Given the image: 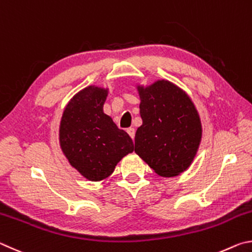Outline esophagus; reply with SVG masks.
Returning a JSON list of instances; mask_svg holds the SVG:
<instances>
[{
  "instance_id": "34e87169",
  "label": "esophagus",
  "mask_w": 252,
  "mask_h": 252,
  "mask_svg": "<svg viewBox=\"0 0 252 252\" xmlns=\"http://www.w3.org/2000/svg\"><path fill=\"white\" fill-rule=\"evenodd\" d=\"M126 131H127V134L130 136V138L134 140V138H135V129L133 128V127H130V128H127Z\"/></svg>"
}]
</instances>
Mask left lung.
Instances as JSON below:
<instances>
[{"label": "left lung", "instance_id": "left-lung-1", "mask_svg": "<svg viewBox=\"0 0 252 252\" xmlns=\"http://www.w3.org/2000/svg\"><path fill=\"white\" fill-rule=\"evenodd\" d=\"M143 125L135 135V153L161 177L186 170L201 140V122L186 93L165 79L137 86Z\"/></svg>", "mask_w": 252, "mask_h": 252}]
</instances>
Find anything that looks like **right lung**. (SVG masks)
I'll use <instances>...</instances> for the list:
<instances>
[{"mask_svg": "<svg viewBox=\"0 0 252 252\" xmlns=\"http://www.w3.org/2000/svg\"><path fill=\"white\" fill-rule=\"evenodd\" d=\"M107 88L88 86L68 101L60 125V145L69 164L86 179L99 182L134 152L129 135L103 110Z\"/></svg>", "mask_w": 252, "mask_h": 252, "instance_id": "right-lung-1", "label": "right lung"}]
</instances>
